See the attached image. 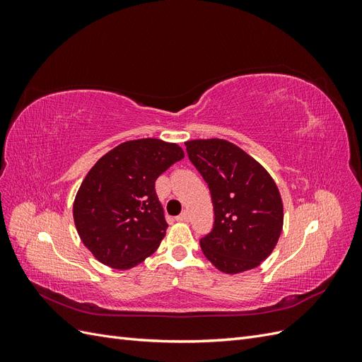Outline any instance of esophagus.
<instances>
[{"label": "esophagus", "mask_w": 362, "mask_h": 362, "mask_svg": "<svg viewBox=\"0 0 362 362\" xmlns=\"http://www.w3.org/2000/svg\"><path fill=\"white\" fill-rule=\"evenodd\" d=\"M178 222H189V213L187 211H182L178 217H177Z\"/></svg>", "instance_id": "34e87169"}]
</instances>
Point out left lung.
<instances>
[{
	"mask_svg": "<svg viewBox=\"0 0 362 362\" xmlns=\"http://www.w3.org/2000/svg\"><path fill=\"white\" fill-rule=\"evenodd\" d=\"M210 187L214 226L201 238L206 259L226 275L258 267L275 249L284 225L276 182L249 154L225 139L185 141Z\"/></svg>",
	"mask_w": 362,
	"mask_h": 362,
	"instance_id": "obj_1",
	"label": "left lung"
}]
</instances>
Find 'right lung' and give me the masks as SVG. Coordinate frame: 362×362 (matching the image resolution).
Returning <instances> with one entry per match:
<instances>
[{
  "instance_id": "1",
  "label": "right lung",
  "mask_w": 362,
  "mask_h": 362,
  "mask_svg": "<svg viewBox=\"0 0 362 362\" xmlns=\"http://www.w3.org/2000/svg\"><path fill=\"white\" fill-rule=\"evenodd\" d=\"M181 158V146L149 137L124 141L95 163L72 213L76 233L98 261L127 270L154 254L168 229L156 180Z\"/></svg>"
}]
</instances>
